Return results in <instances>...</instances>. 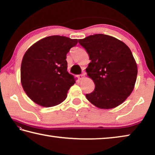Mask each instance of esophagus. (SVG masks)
<instances>
[{"label": "esophagus", "mask_w": 155, "mask_h": 155, "mask_svg": "<svg viewBox=\"0 0 155 155\" xmlns=\"http://www.w3.org/2000/svg\"><path fill=\"white\" fill-rule=\"evenodd\" d=\"M78 78H79V80H83V79H84V78H85V74L78 75Z\"/></svg>", "instance_id": "1"}]
</instances>
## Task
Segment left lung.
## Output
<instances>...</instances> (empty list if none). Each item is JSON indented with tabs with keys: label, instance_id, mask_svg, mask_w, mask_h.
<instances>
[{
	"label": "left lung",
	"instance_id": "8db88e82",
	"mask_svg": "<svg viewBox=\"0 0 155 155\" xmlns=\"http://www.w3.org/2000/svg\"><path fill=\"white\" fill-rule=\"evenodd\" d=\"M91 62L86 68L95 89L86 98L99 109H110L124 103L134 90L137 65L130 48L114 37L95 34L78 40Z\"/></svg>",
	"mask_w": 155,
	"mask_h": 155
}]
</instances>
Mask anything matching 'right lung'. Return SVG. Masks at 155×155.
Returning a JSON list of instances; mask_svg holds the SVG:
<instances>
[{"instance_id":"right-lung-1","label":"right lung","mask_w":155,"mask_h":155,"mask_svg":"<svg viewBox=\"0 0 155 155\" xmlns=\"http://www.w3.org/2000/svg\"><path fill=\"white\" fill-rule=\"evenodd\" d=\"M77 39L52 35L33 44L24 54L20 81L27 95L44 107L64 101L76 78L68 72L66 54Z\"/></svg>"}]
</instances>
